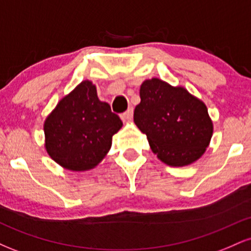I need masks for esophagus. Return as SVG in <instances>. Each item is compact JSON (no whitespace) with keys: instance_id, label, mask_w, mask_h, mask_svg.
I'll return each instance as SVG.
<instances>
[{"instance_id":"obj_1","label":"esophagus","mask_w":251,"mask_h":251,"mask_svg":"<svg viewBox=\"0 0 251 251\" xmlns=\"http://www.w3.org/2000/svg\"><path fill=\"white\" fill-rule=\"evenodd\" d=\"M132 117H133V108L129 107L127 111L124 112L122 114V119L125 120V122H128V120L132 119Z\"/></svg>"}]
</instances>
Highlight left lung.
<instances>
[{
	"mask_svg": "<svg viewBox=\"0 0 251 251\" xmlns=\"http://www.w3.org/2000/svg\"><path fill=\"white\" fill-rule=\"evenodd\" d=\"M140 99L134 123L162 162L184 166L201 158L212 137V122L203 101L155 77L140 86Z\"/></svg>",
	"mask_w": 251,
	"mask_h": 251,
	"instance_id": "obj_1",
	"label": "left lung"
}]
</instances>
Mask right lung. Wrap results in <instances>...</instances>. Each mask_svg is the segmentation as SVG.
Returning a JSON list of instances; mask_svg holds the SVG:
<instances>
[{
	"label": "right lung",
	"instance_id": "obj_1",
	"mask_svg": "<svg viewBox=\"0 0 251 251\" xmlns=\"http://www.w3.org/2000/svg\"><path fill=\"white\" fill-rule=\"evenodd\" d=\"M122 126L108 103L99 100L96 86L86 80L46 119V150L63 168L86 171L101 162Z\"/></svg>",
	"mask_w": 251,
	"mask_h": 251
}]
</instances>
